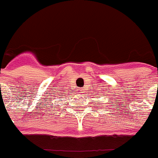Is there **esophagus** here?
<instances>
[{"label":"esophagus","mask_w":158,"mask_h":158,"mask_svg":"<svg viewBox=\"0 0 158 158\" xmlns=\"http://www.w3.org/2000/svg\"><path fill=\"white\" fill-rule=\"evenodd\" d=\"M79 93H80V94H83V93H85V89H81L80 91H79Z\"/></svg>","instance_id":"obj_1"}]
</instances>
